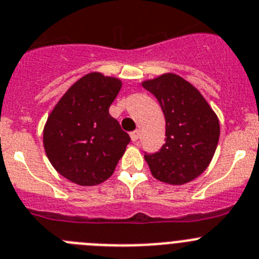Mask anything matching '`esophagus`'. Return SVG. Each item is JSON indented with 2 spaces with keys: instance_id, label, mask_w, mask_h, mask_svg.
<instances>
[{
  "instance_id": "1",
  "label": "esophagus",
  "mask_w": 259,
  "mask_h": 259,
  "mask_svg": "<svg viewBox=\"0 0 259 259\" xmlns=\"http://www.w3.org/2000/svg\"><path fill=\"white\" fill-rule=\"evenodd\" d=\"M139 137H141V132H139V130H135V132L130 133V138H132V141L134 142V143L135 142H138Z\"/></svg>"
}]
</instances>
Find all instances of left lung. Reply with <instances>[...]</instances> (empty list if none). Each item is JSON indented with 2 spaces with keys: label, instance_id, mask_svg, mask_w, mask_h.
I'll return each mask as SVG.
<instances>
[{
  "label": "left lung",
  "instance_id": "8db88e82",
  "mask_svg": "<svg viewBox=\"0 0 259 259\" xmlns=\"http://www.w3.org/2000/svg\"><path fill=\"white\" fill-rule=\"evenodd\" d=\"M161 106L166 142L153 155H144L157 181L181 186L204 173L220 141V120L201 93L176 73L142 82Z\"/></svg>",
  "mask_w": 259,
  "mask_h": 259
}]
</instances>
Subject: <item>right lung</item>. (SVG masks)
Here are the masks:
<instances>
[{"mask_svg": "<svg viewBox=\"0 0 259 259\" xmlns=\"http://www.w3.org/2000/svg\"><path fill=\"white\" fill-rule=\"evenodd\" d=\"M122 82L90 72L59 99L44 126V148L60 176L80 186H97L112 176L130 142L109 115Z\"/></svg>", "mask_w": 259, "mask_h": 259, "instance_id": "right-lung-1", "label": "right lung"}]
</instances>
